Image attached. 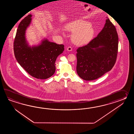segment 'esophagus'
<instances>
[{"label":"esophagus","mask_w":134,"mask_h":134,"mask_svg":"<svg viewBox=\"0 0 134 134\" xmlns=\"http://www.w3.org/2000/svg\"><path fill=\"white\" fill-rule=\"evenodd\" d=\"M66 50L68 51H71L72 50V48L71 47V46H68V47H67Z\"/></svg>","instance_id":"obj_1"}]
</instances>
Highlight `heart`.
I'll return each mask as SVG.
<instances>
[{"mask_svg":"<svg viewBox=\"0 0 134 134\" xmlns=\"http://www.w3.org/2000/svg\"><path fill=\"white\" fill-rule=\"evenodd\" d=\"M66 31L74 34L72 41L81 45L88 43L93 36L94 31L91 23L85 20H77L68 23L65 27Z\"/></svg>","mask_w":134,"mask_h":134,"instance_id":"obj_1","label":"heart"}]
</instances>
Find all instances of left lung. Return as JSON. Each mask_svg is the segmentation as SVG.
<instances>
[{
    "mask_svg": "<svg viewBox=\"0 0 134 134\" xmlns=\"http://www.w3.org/2000/svg\"><path fill=\"white\" fill-rule=\"evenodd\" d=\"M118 36L108 18L97 37L77 50V72L85 80H93L110 71L116 61Z\"/></svg>",
    "mask_w": 134,
    "mask_h": 134,
    "instance_id": "1",
    "label": "left lung"
}]
</instances>
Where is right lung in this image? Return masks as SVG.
Segmentation results:
<instances>
[{
    "mask_svg": "<svg viewBox=\"0 0 134 134\" xmlns=\"http://www.w3.org/2000/svg\"><path fill=\"white\" fill-rule=\"evenodd\" d=\"M31 17V14L28 15L19 25L13 45L15 57L29 74L38 79L44 80L54 74L55 61L64 51V46L45 39L39 46H29L25 35Z\"/></svg>",
    "mask_w": 134,
    "mask_h": 134,
    "instance_id": "add662e5",
    "label": "right lung"
}]
</instances>
